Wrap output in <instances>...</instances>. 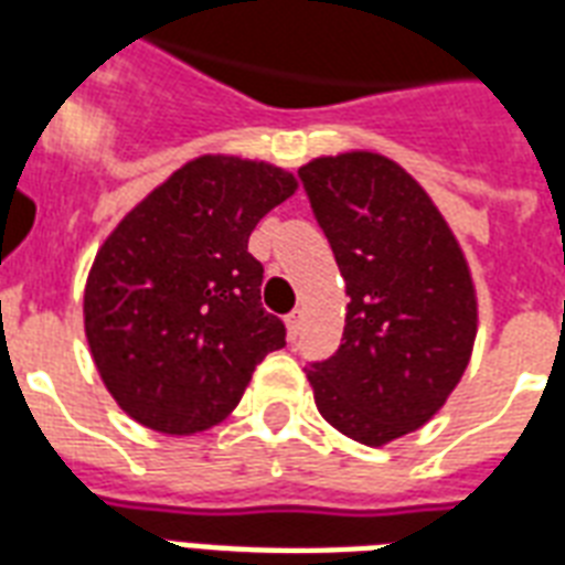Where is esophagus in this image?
<instances>
[{
    "instance_id": "obj_1",
    "label": "esophagus",
    "mask_w": 565,
    "mask_h": 565,
    "mask_svg": "<svg viewBox=\"0 0 565 565\" xmlns=\"http://www.w3.org/2000/svg\"><path fill=\"white\" fill-rule=\"evenodd\" d=\"M300 318H303V312L300 309H291V312L286 315V327H288V335L295 339L297 332H300Z\"/></svg>"
}]
</instances>
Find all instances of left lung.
Wrapping results in <instances>:
<instances>
[{
	"label": "left lung",
	"instance_id": "obj_1",
	"mask_svg": "<svg viewBox=\"0 0 565 565\" xmlns=\"http://www.w3.org/2000/svg\"><path fill=\"white\" fill-rule=\"evenodd\" d=\"M348 288L339 351L309 362L315 404L362 445L430 422L469 365L478 303L439 209L395 161L344 152L297 170Z\"/></svg>",
	"mask_w": 565,
	"mask_h": 565
}]
</instances>
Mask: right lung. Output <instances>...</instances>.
<instances>
[{"mask_svg": "<svg viewBox=\"0 0 565 565\" xmlns=\"http://www.w3.org/2000/svg\"><path fill=\"white\" fill-rule=\"evenodd\" d=\"M297 179L265 161L203 156L126 214L96 253L85 332L105 388L143 427L188 436L233 413L286 344L247 253Z\"/></svg>", "mask_w": 565, "mask_h": 565, "instance_id": "right-lung-1", "label": "right lung"}]
</instances>
